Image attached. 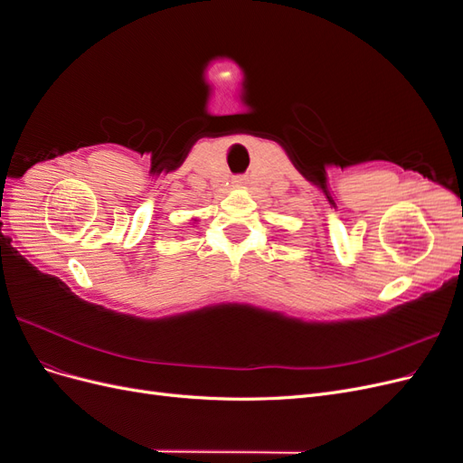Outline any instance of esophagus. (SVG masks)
Wrapping results in <instances>:
<instances>
[{"label":"esophagus","instance_id":"esophagus-1","mask_svg":"<svg viewBox=\"0 0 463 463\" xmlns=\"http://www.w3.org/2000/svg\"><path fill=\"white\" fill-rule=\"evenodd\" d=\"M233 184H235V185H240V187H241V185H245V177H243V175H237V177H233Z\"/></svg>","mask_w":463,"mask_h":463}]
</instances>
